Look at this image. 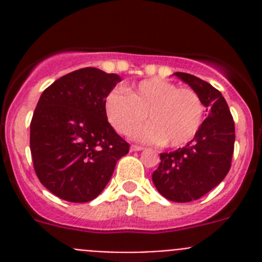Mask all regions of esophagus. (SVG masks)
Returning <instances> with one entry per match:
<instances>
[{"label": "esophagus", "mask_w": 262, "mask_h": 262, "mask_svg": "<svg viewBox=\"0 0 262 262\" xmlns=\"http://www.w3.org/2000/svg\"><path fill=\"white\" fill-rule=\"evenodd\" d=\"M143 149H144V148L143 147H140V145H131V147H129V151L131 152H139V151H143Z\"/></svg>", "instance_id": "34e87169"}]
</instances>
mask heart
I'll use <instances>...</instances> for the list:
<instances>
[{
    "mask_svg": "<svg viewBox=\"0 0 262 262\" xmlns=\"http://www.w3.org/2000/svg\"><path fill=\"white\" fill-rule=\"evenodd\" d=\"M105 110L108 122L120 134L129 133L148 117L151 123L134 129L133 138L169 147L190 142L203 119L202 101L193 89L160 78L142 81L128 92L113 90L106 97Z\"/></svg>",
    "mask_w": 262,
    "mask_h": 262,
    "instance_id": "b5f03b06",
    "label": "heart"
}]
</instances>
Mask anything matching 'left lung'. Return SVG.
<instances>
[{"instance_id":"left-lung-1","label":"left lung","mask_w":262,"mask_h":262,"mask_svg":"<svg viewBox=\"0 0 262 262\" xmlns=\"http://www.w3.org/2000/svg\"><path fill=\"white\" fill-rule=\"evenodd\" d=\"M173 75L200 96L206 107V119L184 148L160 154L161 163L152 174V181L166 200L190 202L217 186L230 170L235 123L219 90L189 73L176 72Z\"/></svg>"}]
</instances>
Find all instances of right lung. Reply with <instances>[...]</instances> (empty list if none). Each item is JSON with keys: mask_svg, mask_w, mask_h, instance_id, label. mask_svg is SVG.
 Returning <instances> with one entry per match:
<instances>
[{"mask_svg": "<svg viewBox=\"0 0 262 262\" xmlns=\"http://www.w3.org/2000/svg\"><path fill=\"white\" fill-rule=\"evenodd\" d=\"M119 81L115 73L82 68L57 78L39 98L30 124L32 163L39 181L61 200L97 198L128 154L105 110Z\"/></svg>", "mask_w": 262, "mask_h": 262, "instance_id": "obj_1", "label": "right lung"}]
</instances>
